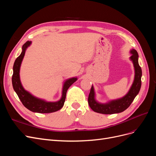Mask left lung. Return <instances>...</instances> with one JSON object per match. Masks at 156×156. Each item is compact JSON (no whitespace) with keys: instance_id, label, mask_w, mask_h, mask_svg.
I'll list each match as a JSON object with an SVG mask.
<instances>
[{"instance_id":"left-lung-1","label":"left lung","mask_w":156,"mask_h":156,"mask_svg":"<svg viewBox=\"0 0 156 156\" xmlns=\"http://www.w3.org/2000/svg\"><path fill=\"white\" fill-rule=\"evenodd\" d=\"M130 53L131 56L129 57V59L133 64L135 77L133 84L128 92L121 98L102 103L98 102L96 100L95 91H94L93 85H92L88 98V102L90 107L94 112L105 115H111L123 112L129 107L136 96L139 94L141 87L142 69L139 64V55L137 52L136 50L132 49L130 51Z\"/></svg>"}]
</instances>
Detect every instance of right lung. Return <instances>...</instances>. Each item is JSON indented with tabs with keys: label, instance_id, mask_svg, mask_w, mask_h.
<instances>
[{
	"label": "right lung",
	"instance_id": "add662e5",
	"mask_svg": "<svg viewBox=\"0 0 156 156\" xmlns=\"http://www.w3.org/2000/svg\"><path fill=\"white\" fill-rule=\"evenodd\" d=\"M31 41H27L22 47V52L15 60L13 67L12 85L20 100L27 108L34 112L51 113L60 110L64 106L68 89L77 80L76 77L69 78L64 82L62 96L57 101H47L42 99L33 96L23 88L20 80V68L27 49L31 45Z\"/></svg>",
	"mask_w": 156,
	"mask_h": 156
}]
</instances>
